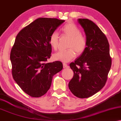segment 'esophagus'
<instances>
[{
  "label": "esophagus",
  "instance_id": "34e87169",
  "mask_svg": "<svg viewBox=\"0 0 121 121\" xmlns=\"http://www.w3.org/2000/svg\"><path fill=\"white\" fill-rule=\"evenodd\" d=\"M63 68H68V65L66 63H63Z\"/></svg>",
  "mask_w": 121,
  "mask_h": 121
}]
</instances>
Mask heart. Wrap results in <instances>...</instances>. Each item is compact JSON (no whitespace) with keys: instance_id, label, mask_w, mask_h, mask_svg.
I'll return each mask as SVG.
<instances>
[{"instance_id":"1","label":"heart","mask_w":121,"mask_h":121,"mask_svg":"<svg viewBox=\"0 0 121 121\" xmlns=\"http://www.w3.org/2000/svg\"><path fill=\"white\" fill-rule=\"evenodd\" d=\"M61 31L68 37H70L69 48L67 50H62L53 55L55 60L63 62H68L75 58L76 52L78 55L82 53L86 49L87 40L86 37L81 33L79 27L73 23H69L61 28ZM50 45L54 50H57L58 46L59 34L54 31L49 37Z\"/></svg>"}]
</instances>
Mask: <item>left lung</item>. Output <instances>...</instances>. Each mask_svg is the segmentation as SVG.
Returning <instances> with one entry per match:
<instances>
[{
    "label": "left lung",
    "mask_w": 121,
    "mask_h": 121,
    "mask_svg": "<svg viewBox=\"0 0 121 121\" xmlns=\"http://www.w3.org/2000/svg\"><path fill=\"white\" fill-rule=\"evenodd\" d=\"M84 29L87 46L81 55L71 63L73 77L69 88L76 97L92 96L103 88L111 66L109 44L98 26L88 19H78Z\"/></svg>",
    "instance_id": "left-lung-1"
}]
</instances>
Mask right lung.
Wrapping results in <instances>:
<instances>
[{
	"mask_svg": "<svg viewBox=\"0 0 121 121\" xmlns=\"http://www.w3.org/2000/svg\"><path fill=\"white\" fill-rule=\"evenodd\" d=\"M65 20L39 18L17 36L10 54L13 78L26 94L41 97L51 86L53 76L60 71L59 61L45 63L51 57L49 37Z\"/></svg>",
	"mask_w": 121,
	"mask_h": 121,
	"instance_id": "obj_1",
	"label": "right lung"
}]
</instances>
